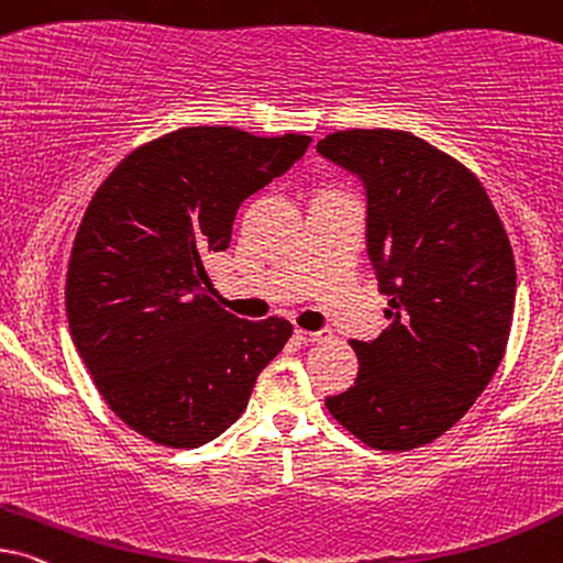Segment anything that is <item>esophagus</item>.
<instances>
[{"label":"esophagus","instance_id":"esophagus-1","mask_svg":"<svg viewBox=\"0 0 563 563\" xmlns=\"http://www.w3.org/2000/svg\"><path fill=\"white\" fill-rule=\"evenodd\" d=\"M323 339H325L323 331H302V328H297L295 331L297 344H316V341H323Z\"/></svg>","mask_w":563,"mask_h":563}]
</instances>
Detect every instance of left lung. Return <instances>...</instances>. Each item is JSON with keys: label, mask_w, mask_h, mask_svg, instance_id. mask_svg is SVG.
<instances>
[{"label": "left lung", "mask_w": 563, "mask_h": 563, "mask_svg": "<svg viewBox=\"0 0 563 563\" xmlns=\"http://www.w3.org/2000/svg\"><path fill=\"white\" fill-rule=\"evenodd\" d=\"M318 152L360 175L367 253L390 325L352 341L354 385L325 398L356 440L404 452L434 442L484 393L515 312V255L481 180L408 131H333Z\"/></svg>", "instance_id": "8db88e82"}]
</instances>
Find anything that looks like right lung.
Returning <instances> with one entry per match:
<instances>
[{"label": "right lung", "instance_id": "right-lung-1", "mask_svg": "<svg viewBox=\"0 0 563 563\" xmlns=\"http://www.w3.org/2000/svg\"><path fill=\"white\" fill-rule=\"evenodd\" d=\"M310 142L186 126L136 147L95 191L69 258V331L111 411L147 440H214L289 341V320L219 308L203 261L230 245L240 203Z\"/></svg>", "mask_w": 563, "mask_h": 563}]
</instances>
